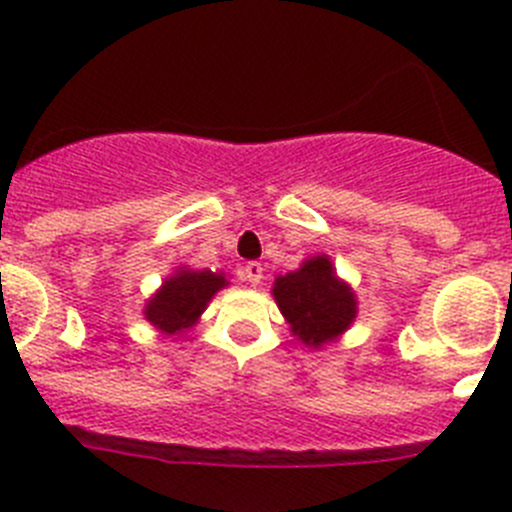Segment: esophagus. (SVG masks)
<instances>
[{
	"instance_id": "34e87169",
	"label": "esophagus",
	"mask_w": 512,
	"mask_h": 512,
	"mask_svg": "<svg viewBox=\"0 0 512 512\" xmlns=\"http://www.w3.org/2000/svg\"><path fill=\"white\" fill-rule=\"evenodd\" d=\"M242 275H245V280L250 285H260L262 283V265L260 262H247V265L242 267Z\"/></svg>"
}]
</instances>
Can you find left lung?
<instances>
[{
  "mask_svg": "<svg viewBox=\"0 0 512 512\" xmlns=\"http://www.w3.org/2000/svg\"><path fill=\"white\" fill-rule=\"evenodd\" d=\"M272 295L295 336L308 346L331 341L356 318L353 293L336 280L331 260L321 255L275 280Z\"/></svg>",
  "mask_w": 512,
  "mask_h": 512,
  "instance_id": "8db88e82",
  "label": "left lung"
}]
</instances>
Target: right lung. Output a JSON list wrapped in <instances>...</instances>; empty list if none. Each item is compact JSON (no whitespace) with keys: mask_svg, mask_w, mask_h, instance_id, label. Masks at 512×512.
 I'll return each mask as SVG.
<instances>
[{"mask_svg":"<svg viewBox=\"0 0 512 512\" xmlns=\"http://www.w3.org/2000/svg\"><path fill=\"white\" fill-rule=\"evenodd\" d=\"M224 285L222 275L202 270H181L166 280L151 303L146 305V318L164 333H179L197 321L212 295Z\"/></svg>","mask_w":512,"mask_h":512,"instance_id":"right-lung-1","label":"right lung"}]
</instances>
